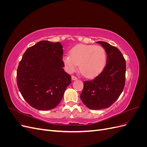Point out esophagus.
I'll return each instance as SVG.
<instances>
[{
    "label": "esophagus",
    "mask_w": 147,
    "mask_h": 147,
    "mask_svg": "<svg viewBox=\"0 0 147 147\" xmlns=\"http://www.w3.org/2000/svg\"><path fill=\"white\" fill-rule=\"evenodd\" d=\"M77 77H75V76H72V80H77Z\"/></svg>",
    "instance_id": "1"
}]
</instances>
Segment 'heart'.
<instances>
[{"instance_id":"1","label":"heart","mask_w":147,"mask_h":147,"mask_svg":"<svg viewBox=\"0 0 147 147\" xmlns=\"http://www.w3.org/2000/svg\"><path fill=\"white\" fill-rule=\"evenodd\" d=\"M65 67L69 73L79 69L84 77L92 78L99 75L104 69L107 63L105 49L94 45L79 44L70 51V55L63 58Z\"/></svg>"}]
</instances>
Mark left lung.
<instances>
[{"mask_svg":"<svg viewBox=\"0 0 147 147\" xmlns=\"http://www.w3.org/2000/svg\"><path fill=\"white\" fill-rule=\"evenodd\" d=\"M107 53V64L103 71L94 80L83 83L80 99L88 108H108L116 101L125 84L126 61L118 49L109 43L97 42Z\"/></svg>","mask_w":147,"mask_h":147,"instance_id":"1","label":"left lung"}]
</instances>
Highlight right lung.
<instances>
[{
    "mask_svg": "<svg viewBox=\"0 0 147 147\" xmlns=\"http://www.w3.org/2000/svg\"><path fill=\"white\" fill-rule=\"evenodd\" d=\"M63 49L59 42L42 40L27 49L17 69V85L33 108L48 110L58 105L71 83L63 67Z\"/></svg>",
    "mask_w": 147,
    "mask_h": 147,
    "instance_id": "add662e5",
    "label": "right lung"
}]
</instances>
